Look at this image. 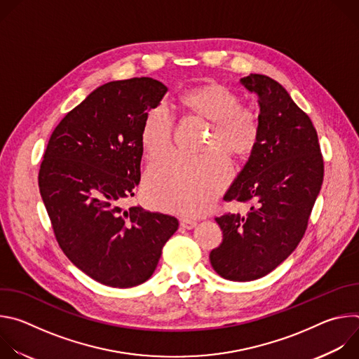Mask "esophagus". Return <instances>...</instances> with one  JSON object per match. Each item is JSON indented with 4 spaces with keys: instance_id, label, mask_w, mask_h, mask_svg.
<instances>
[{
    "instance_id": "esophagus-1",
    "label": "esophagus",
    "mask_w": 359,
    "mask_h": 359,
    "mask_svg": "<svg viewBox=\"0 0 359 359\" xmlns=\"http://www.w3.org/2000/svg\"><path fill=\"white\" fill-rule=\"evenodd\" d=\"M180 226H182L183 229H186V230H191V229H194V227L197 226V222L190 220V219H182V220H180Z\"/></svg>"
}]
</instances>
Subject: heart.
I'll return each instance as SVG.
<instances>
[{"label":"heart","mask_w":359,"mask_h":359,"mask_svg":"<svg viewBox=\"0 0 359 359\" xmlns=\"http://www.w3.org/2000/svg\"><path fill=\"white\" fill-rule=\"evenodd\" d=\"M238 104V96L217 82H204L179 95L177 107L183 115L209 122L203 144L209 153L196 158L170 155L153 163L144 180V194L151 206L184 217H194L210 206L231 176L227 159L219 151L241 161L260 137L257 114ZM172 139L173 121L159 109L150 111L140 129L144 156L159 159L170 149Z\"/></svg>","instance_id":"obj_1"}]
</instances>
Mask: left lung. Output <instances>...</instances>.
<instances>
[{"label": "left lung", "instance_id": "1", "mask_svg": "<svg viewBox=\"0 0 359 359\" xmlns=\"http://www.w3.org/2000/svg\"><path fill=\"white\" fill-rule=\"evenodd\" d=\"M240 83L259 96L257 146L224 194L251 201L247 215L216 217L222 244L212 250L215 271L230 281L262 278L301 241L324 179L317 130L274 79L250 74Z\"/></svg>", "mask_w": 359, "mask_h": 359}]
</instances>
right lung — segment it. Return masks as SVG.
<instances>
[{
    "mask_svg": "<svg viewBox=\"0 0 359 359\" xmlns=\"http://www.w3.org/2000/svg\"><path fill=\"white\" fill-rule=\"evenodd\" d=\"M168 88L151 78L96 88L49 137L38 184L57 241L95 281L129 288L149 280L176 217L122 208L140 182V129Z\"/></svg>",
    "mask_w": 359,
    "mask_h": 359,
    "instance_id": "right-lung-1",
    "label": "right lung"
}]
</instances>
